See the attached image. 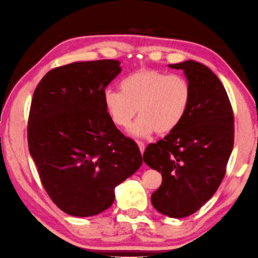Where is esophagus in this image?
<instances>
[{"label":"esophagus","instance_id":"1","mask_svg":"<svg viewBox=\"0 0 258 258\" xmlns=\"http://www.w3.org/2000/svg\"><path fill=\"white\" fill-rule=\"evenodd\" d=\"M137 145H138V147H139V151H141V153L143 154L144 153V151H145V144L143 142H137Z\"/></svg>","mask_w":258,"mask_h":258}]
</instances>
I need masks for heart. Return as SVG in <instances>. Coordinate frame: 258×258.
I'll return each instance as SVG.
<instances>
[{
  "label": "heart",
  "mask_w": 258,
  "mask_h": 258,
  "mask_svg": "<svg viewBox=\"0 0 258 258\" xmlns=\"http://www.w3.org/2000/svg\"><path fill=\"white\" fill-rule=\"evenodd\" d=\"M120 90L104 91V106L120 129H128L136 113L141 116L132 134L147 137L168 135L178 128L192 103V87L181 75L154 69L135 71L121 80Z\"/></svg>",
  "instance_id": "b5f03b06"
}]
</instances>
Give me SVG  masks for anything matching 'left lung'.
Masks as SVG:
<instances>
[{
	"label": "left lung",
	"mask_w": 258,
	"mask_h": 258,
	"mask_svg": "<svg viewBox=\"0 0 258 258\" xmlns=\"http://www.w3.org/2000/svg\"><path fill=\"white\" fill-rule=\"evenodd\" d=\"M169 67L184 71L192 103L178 128L147 146L143 159L162 175L152 205L166 216L183 218L199 210L224 178L234 117L225 88L212 70L194 60Z\"/></svg>",
	"instance_id": "left-lung-1"
}]
</instances>
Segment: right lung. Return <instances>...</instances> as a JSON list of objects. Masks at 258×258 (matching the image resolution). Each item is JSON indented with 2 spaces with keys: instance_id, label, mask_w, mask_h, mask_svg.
Here are the masks:
<instances>
[{
  "instance_id": "right-lung-1",
  "label": "right lung",
  "mask_w": 258,
  "mask_h": 258,
  "mask_svg": "<svg viewBox=\"0 0 258 258\" xmlns=\"http://www.w3.org/2000/svg\"><path fill=\"white\" fill-rule=\"evenodd\" d=\"M120 72L114 59L72 62L48 72L34 91L29 153L46 193L72 216L109 208L114 188L143 163L136 143L104 106V91Z\"/></svg>"
}]
</instances>
